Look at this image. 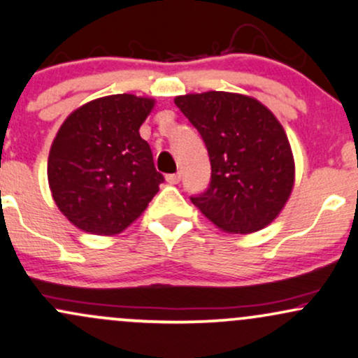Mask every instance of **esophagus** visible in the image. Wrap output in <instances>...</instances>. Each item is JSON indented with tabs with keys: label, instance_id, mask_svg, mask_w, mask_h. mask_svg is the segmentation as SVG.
<instances>
[{
	"label": "esophagus",
	"instance_id": "obj_1",
	"mask_svg": "<svg viewBox=\"0 0 358 358\" xmlns=\"http://www.w3.org/2000/svg\"><path fill=\"white\" fill-rule=\"evenodd\" d=\"M166 182L170 185H176L180 182V173H170L166 175Z\"/></svg>",
	"mask_w": 358,
	"mask_h": 358
}]
</instances>
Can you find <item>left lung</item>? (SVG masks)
<instances>
[{
  "mask_svg": "<svg viewBox=\"0 0 358 358\" xmlns=\"http://www.w3.org/2000/svg\"><path fill=\"white\" fill-rule=\"evenodd\" d=\"M175 104L202 136L210 158L207 190L193 205L225 232L250 234L271 224L293 190L289 141L274 114L232 92L187 94Z\"/></svg>",
  "mask_w": 358,
  "mask_h": 358,
  "instance_id": "8db88e82",
  "label": "left lung"
}]
</instances>
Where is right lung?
Segmentation results:
<instances>
[{
	"instance_id": "1",
	"label": "right lung",
	"mask_w": 358,
	"mask_h": 358,
	"mask_svg": "<svg viewBox=\"0 0 358 358\" xmlns=\"http://www.w3.org/2000/svg\"><path fill=\"white\" fill-rule=\"evenodd\" d=\"M155 101L131 94L87 102L65 119L48 155V183L60 212L96 236L122 232L165 182L139 136Z\"/></svg>"
}]
</instances>
